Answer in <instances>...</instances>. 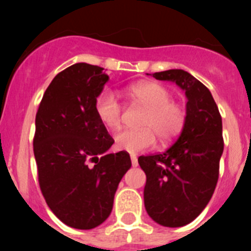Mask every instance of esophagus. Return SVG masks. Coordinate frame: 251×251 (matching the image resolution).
Here are the masks:
<instances>
[{"label": "esophagus", "mask_w": 251, "mask_h": 251, "mask_svg": "<svg viewBox=\"0 0 251 251\" xmlns=\"http://www.w3.org/2000/svg\"><path fill=\"white\" fill-rule=\"evenodd\" d=\"M130 161H132L133 167H137V166H138V158H137L134 154H132V156H130Z\"/></svg>", "instance_id": "obj_1"}]
</instances>
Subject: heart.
<instances>
[{
  "mask_svg": "<svg viewBox=\"0 0 251 251\" xmlns=\"http://www.w3.org/2000/svg\"><path fill=\"white\" fill-rule=\"evenodd\" d=\"M128 95L147 108L139 121V129H124L114 137L115 147L129 153H138L153 147L156 137L162 143H168L182 132L186 123V109L182 104L172 100L167 86L154 81L134 84L127 89ZM95 114L110 130H117L122 124L123 109L110 90H104L94 103Z\"/></svg>",
  "mask_w": 251,
  "mask_h": 251,
  "instance_id": "obj_1",
  "label": "heart"
}]
</instances>
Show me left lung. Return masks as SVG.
I'll return each instance as SVG.
<instances>
[{"label": "left lung", "mask_w": 251, "mask_h": 251, "mask_svg": "<svg viewBox=\"0 0 251 251\" xmlns=\"http://www.w3.org/2000/svg\"><path fill=\"white\" fill-rule=\"evenodd\" d=\"M185 90L186 123L166 152L141 156L145 207L153 221L179 227L194 221L208 203L219 178L224 151L223 121L210 90L190 73L171 69L152 74Z\"/></svg>", "instance_id": "left-lung-1"}]
</instances>
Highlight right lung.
I'll return each instance as SVG.
<instances>
[{
	"mask_svg": "<svg viewBox=\"0 0 251 251\" xmlns=\"http://www.w3.org/2000/svg\"><path fill=\"white\" fill-rule=\"evenodd\" d=\"M86 63L56 75L35 119L34 154L39 185L50 210L74 229H94L112 212L127 152L106 153L114 139L95 114V99L109 76Z\"/></svg>",
	"mask_w": 251,
	"mask_h": 251,
	"instance_id": "1",
	"label": "right lung"
}]
</instances>
